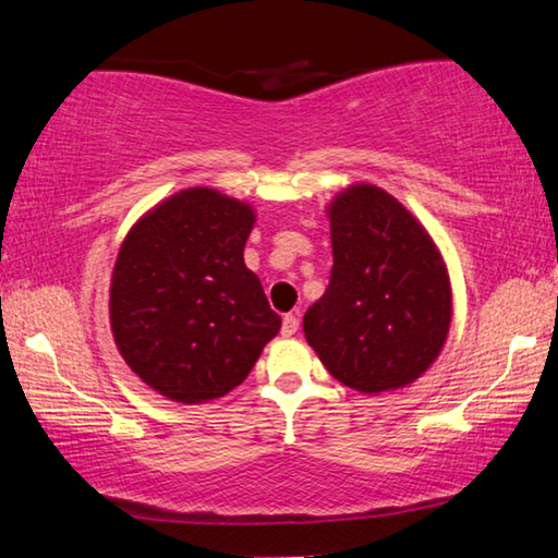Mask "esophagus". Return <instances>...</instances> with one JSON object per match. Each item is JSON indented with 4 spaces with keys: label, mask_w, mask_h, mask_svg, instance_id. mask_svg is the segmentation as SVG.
Returning <instances> with one entry per match:
<instances>
[{
    "label": "esophagus",
    "mask_w": 558,
    "mask_h": 558,
    "mask_svg": "<svg viewBox=\"0 0 558 558\" xmlns=\"http://www.w3.org/2000/svg\"><path fill=\"white\" fill-rule=\"evenodd\" d=\"M298 329H300L298 314H286V317H282V327H280L282 337H292V333H295Z\"/></svg>",
    "instance_id": "obj_1"
}]
</instances>
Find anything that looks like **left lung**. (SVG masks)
Wrapping results in <instances>:
<instances>
[{"mask_svg": "<svg viewBox=\"0 0 558 558\" xmlns=\"http://www.w3.org/2000/svg\"><path fill=\"white\" fill-rule=\"evenodd\" d=\"M329 286L305 337L333 378L383 392L420 378L447 341L451 288L437 246L398 199L353 185L331 202Z\"/></svg>", "mask_w": 558, "mask_h": 558, "instance_id": "1", "label": "left lung"}]
</instances>
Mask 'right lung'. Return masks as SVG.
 Masks as SVG:
<instances>
[{
	"label": "right lung",
	"mask_w": 558,
	"mask_h": 558,
	"mask_svg": "<svg viewBox=\"0 0 558 558\" xmlns=\"http://www.w3.org/2000/svg\"><path fill=\"white\" fill-rule=\"evenodd\" d=\"M253 209L192 187L168 197L121 244L111 331L131 371L178 402L221 398L246 380L280 331L244 263Z\"/></svg>",
	"instance_id": "obj_1"
}]
</instances>
